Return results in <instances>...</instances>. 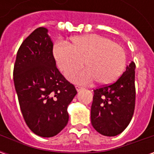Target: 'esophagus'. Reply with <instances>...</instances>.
<instances>
[{"label": "esophagus", "mask_w": 154, "mask_h": 154, "mask_svg": "<svg viewBox=\"0 0 154 154\" xmlns=\"http://www.w3.org/2000/svg\"><path fill=\"white\" fill-rule=\"evenodd\" d=\"M83 89V87H80V86H76V90L77 91H80L81 90H82Z\"/></svg>", "instance_id": "34e87169"}]
</instances>
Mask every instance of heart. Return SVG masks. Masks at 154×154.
<instances>
[{"label":"heart","instance_id":"b5f03b06","mask_svg":"<svg viewBox=\"0 0 154 154\" xmlns=\"http://www.w3.org/2000/svg\"><path fill=\"white\" fill-rule=\"evenodd\" d=\"M57 66L66 72L83 65V70L72 71L67 78L75 83H89L95 79L100 85H109L119 79L125 70L126 56L123 48L110 38L96 34L76 36L72 44L57 43L54 47Z\"/></svg>","mask_w":154,"mask_h":154}]
</instances>
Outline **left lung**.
Masks as SVG:
<instances>
[{"mask_svg": "<svg viewBox=\"0 0 154 154\" xmlns=\"http://www.w3.org/2000/svg\"><path fill=\"white\" fill-rule=\"evenodd\" d=\"M134 70L131 62L115 83L94 90L91 120L100 134L116 136L129 125L135 106Z\"/></svg>", "mask_w": 154, "mask_h": 154, "instance_id": "1", "label": "left lung"}]
</instances>
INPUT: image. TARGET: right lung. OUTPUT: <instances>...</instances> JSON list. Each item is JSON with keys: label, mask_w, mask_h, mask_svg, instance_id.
<instances>
[{"label": "right lung", "mask_w": 154, "mask_h": 154, "mask_svg": "<svg viewBox=\"0 0 154 154\" xmlns=\"http://www.w3.org/2000/svg\"><path fill=\"white\" fill-rule=\"evenodd\" d=\"M48 29L39 27L19 48L14 84L25 123L35 134L57 135L68 122L67 107L77 95L56 67Z\"/></svg>", "instance_id": "1"}]
</instances>
